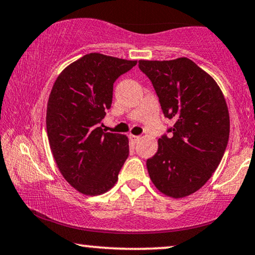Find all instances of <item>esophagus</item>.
<instances>
[{
    "mask_svg": "<svg viewBox=\"0 0 255 255\" xmlns=\"http://www.w3.org/2000/svg\"><path fill=\"white\" fill-rule=\"evenodd\" d=\"M128 137H130V139L133 141V143H138V141L140 140V137L139 135H134V134H130L128 135Z\"/></svg>",
    "mask_w": 255,
    "mask_h": 255,
    "instance_id": "esophagus-1",
    "label": "esophagus"
}]
</instances>
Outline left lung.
<instances>
[{
    "mask_svg": "<svg viewBox=\"0 0 255 255\" xmlns=\"http://www.w3.org/2000/svg\"><path fill=\"white\" fill-rule=\"evenodd\" d=\"M163 114L174 122L146 160L152 183L165 196L196 192L220 164L230 137V115L219 85L191 59L140 61Z\"/></svg>",
    "mask_w": 255,
    "mask_h": 255,
    "instance_id": "left-lung-1",
    "label": "left lung"
}]
</instances>
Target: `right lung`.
<instances>
[{
	"mask_svg": "<svg viewBox=\"0 0 255 255\" xmlns=\"http://www.w3.org/2000/svg\"><path fill=\"white\" fill-rule=\"evenodd\" d=\"M137 61L91 52L71 63L49 96L47 132L64 179L85 196H98L118 180L128 156L127 135L99 127L111 108L114 83Z\"/></svg>",
	"mask_w": 255,
	"mask_h": 255,
	"instance_id": "add662e5",
	"label": "right lung"
}]
</instances>
